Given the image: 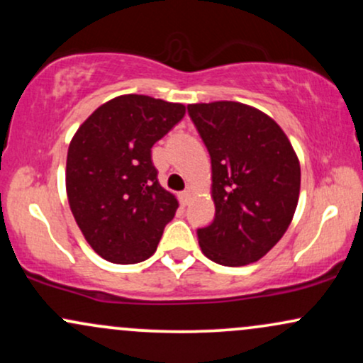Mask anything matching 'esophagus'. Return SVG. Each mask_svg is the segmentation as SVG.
I'll list each match as a JSON object with an SVG mask.
<instances>
[{
    "mask_svg": "<svg viewBox=\"0 0 363 363\" xmlns=\"http://www.w3.org/2000/svg\"><path fill=\"white\" fill-rule=\"evenodd\" d=\"M179 201H181L182 206L189 205V201H191V193H189V191H182V193L179 194Z\"/></svg>",
    "mask_w": 363,
    "mask_h": 363,
    "instance_id": "obj_1",
    "label": "esophagus"
}]
</instances>
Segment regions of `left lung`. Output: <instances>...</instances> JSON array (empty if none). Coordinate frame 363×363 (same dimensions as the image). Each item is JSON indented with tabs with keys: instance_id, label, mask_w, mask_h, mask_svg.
Segmentation results:
<instances>
[{
	"instance_id": "obj_1",
	"label": "left lung",
	"mask_w": 363,
	"mask_h": 363,
	"mask_svg": "<svg viewBox=\"0 0 363 363\" xmlns=\"http://www.w3.org/2000/svg\"><path fill=\"white\" fill-rule=\"evenodd\" d=\"M187 111L211 158L215 218L198 230L199 247L223 266L259 261L297 210V153L277 121L247 104H189Z\"/></svg>"
}]
</instances>
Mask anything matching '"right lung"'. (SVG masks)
<instances>
[{"label": "right lung", "instance_id": "obj_1", "mask_svg": "<svg viewBox=\"0 0 363 363\" xmlns=\"http://www.w3.org/2000/svg\"><path fill=\"white\" fill-rule=\"evenodd\" d=\"M182 104L126 94L97 107L69 141L66 194L90 247L135 264L157 251L177 198L160 186L152 147L184 118Z\"/></svg>", "mask_w": 363, "mask_h": 363}]
</instances>
